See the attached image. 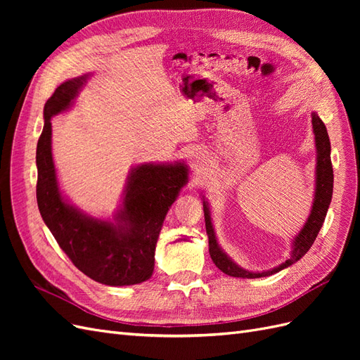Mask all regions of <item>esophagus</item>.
Segmentation results:
<instances>
[{"mask_svg":"<svg viewBox=\"0 0 360 360\" xmlns=\"http://www.w3.org/2000/svg\"><path fill=\"white\" fill-rule=\"evenodd\" d=\"M189 160L192 163V167L201 168L204 163H207V155L204 151H193V153L189 155Z\"/></svg>","mask_w":360,"mask_h":360,"instance_id":"34e87169","label":"esophagus"}]
</instances>
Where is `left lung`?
<instances>
[{"instance_id": "obj_1", "label": "left lung", "mask_w": 360, "mask_h": 360, "mask_svg": "<svg viewBox=\"0 0 360 360\" xmlns=\"http://www.w3.org/2000/svg\"><path fill=\"white\" fill-rule=\"evenodd\" d=\"M312 132L315 139V148H317V165H315V192H314V202L312 209L308 216L307 222H304L303 228L299 231V234L294 237L292 240V250L285 259V263L279 264L278 267H274L266 271H250L238 264L228 257L224 249L219 246L216 240V233L212 224V216L209 202L202 197V207H204V219H205V231L209 236V252L213 259L216 267L222 270L225 275L234 276V278H246V279H255V278H264L274 274H278L282 269H287L291 264L299 261L304 254L308 252L311 246L314 245L315 237L319 236L320 228L323 226L326 213L332 201V192H333V168L330 162V141L328 135V129H326L321 118L317 112H312Z\"/></svg>"}]
</instances>
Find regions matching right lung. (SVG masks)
Segmentation results:
<instances>
[{
  "label": "right lung",
  "mask_w": 360,
  "mask_h": 360,
  "mask_svg": "<svg viewBox=\"0 0 360 360\" xmlns=\"http://www.w3.org/2000/svg\"><path fill=\"white\" fill-rule=\"evenodd\" d=\"M89 76L63 82L43 108L45 126L36 151L37 205L57 243L84 275L111 287L135 285L153 275L162 224L188 183L189 168L184 162L134 167L112 221L86 214L64 198L52 158L51 118L69 110Z\"/></svg>",
  "instance_id": "1"
}]
</instances>
